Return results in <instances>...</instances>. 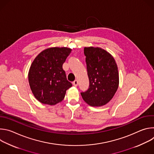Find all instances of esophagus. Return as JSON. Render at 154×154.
Segmentation results:
<instances>
[{
    "mask_svg": "<svg viewBox=\"0 0 154 154\" xmlns=\"http://www.w3.org/2000/svg\"><path fill=\"white\" fill-rule=\"evenodd\" d=\"M72 84L74 86H77L78 85V80H75L73 82H72Z\"/></svg>",
    "mask_w": 154,
    "mask_h": 154,
    "instance_id": "1",
    "label": "esophagus"
}]
</instances>
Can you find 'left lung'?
<instances>
[{"label": "left lung", "mask_w": 154, "mask_h": 154, "mask_svg": "<svg viewBox=\"0 0 154 154\" xmlns=\"http://www.w3.org/2000/svg\"><path fill=\"white\" fill-rule=\"evenodd\" d=\"M89 88L82 92L83 99L93 106L105 105L113 98L119 85V73L114 58L99 48H85Z\"/></svg>", "instance_id": "1"}]
</instances>
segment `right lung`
Masks as SVG:
<instances>
[{
    "instance_id": "1",
    "label": "right lung",
    "mask_w": 154,
    "mask_h": 154,
    "mask_svg": "<svg viewBox=\"0 0 154 154\" xmlns=\"http://www.w3.org/2000/svg\"><path fill=\"white\" fill-rule=\"evenodd\" d=\"M71 52L67 48H52L41 52L32 63L29 82L35 98L44 104L61 102L72 86L66 79L63 64Z\"/></svg>"
}]
</instances>
